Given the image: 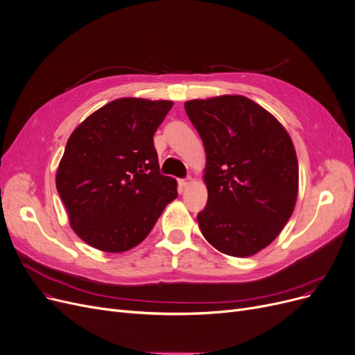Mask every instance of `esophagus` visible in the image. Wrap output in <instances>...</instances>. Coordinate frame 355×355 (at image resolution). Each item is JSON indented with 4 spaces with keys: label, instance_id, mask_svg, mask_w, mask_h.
<instances>
[{
    "label": "esophagus",
    "instance_id": "esophagus-1",
    "mask_svg": "<svg viewBox=\"0 0 355 355\" xmlns=\"http://www.w3.org/2000/svg\"><path fill=\"white\" fill-rule=\"evenodd\" d=\"M191 182H193V180L189 177V178H186V180H180V186H181L182 189H187V187H190Z\"/></svg>",
    "mask_w": 355,
    "mask_h": 355
}]
</instances>
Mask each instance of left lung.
Returning <instances> with one entry per match:
<instances>
[{
  "mask_svg": "<svg viewBox=\"0 0 355 355\" xmlns=\"http://www.w3.org/2000/svg\"><path fill=\"white\" fill-rule=\"evenodd\" d=\"M206 150L207 206L197 216L206 241L246 258L280 235L295 210L299 164L288 132L243 96L184 103Z\"/></svg>",
  "mask_w": 355,
  "mask_h": 355,
  "instance_id": "1",
  "label": "left lung"
}]
</instances>
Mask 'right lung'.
Returning <instances> with one entry per match:
<instances>
[{
  "label": "right lung",
  "mask_w": 355,
  "mask_h": 355,
  "mask_svg": "<svg viewBox=\"0 0 355 355\" xmlns=\"http://www.w3.org/2000/svg\"><path fill=\"white\" fill-rule=\"evenodd\" d=\"M173 101L117 98L71 133L56 171V189L69 225L103 252L139 245L168 203L177 181L159 174L153 133Z\"/></svg>",
  "instance_id": "1"
}]
</instances>
